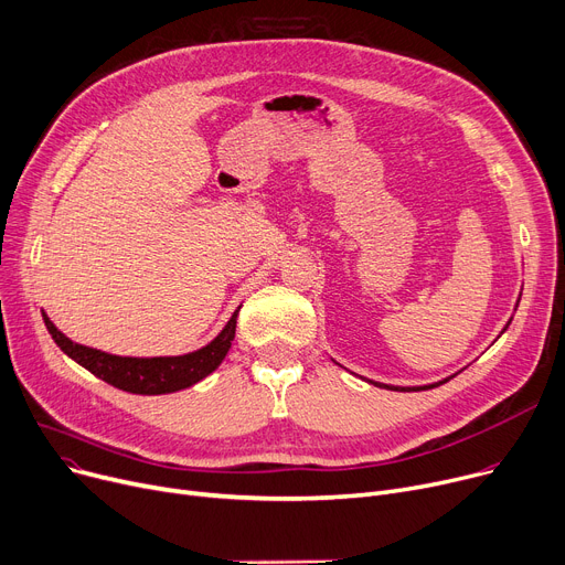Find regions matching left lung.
<instances>
[{"label": "left lung", "mask_w": 565, "mask_h": 565, "mask_svg": "<svg viewBox=\"0 0 565 565\" xmlns=\"http://www.w3.org/2000/svg\"><path fill=\"white\" fill-rule=\"evenodd\" d=\"M449 379H445V381H440V383H434V385H422V387H394V385H383V383H374V385H381V387H385V390H402V392H411V390H430V387H436V385H443V383H447Z\"/></svg>", "instance_id": "8db88e82"}]
</instances>
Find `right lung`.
I'll return each mask as SVG.
<instances>
[{
	"instance_id": "obj_1",
	"label": "right lung",
	"mask_w": 565,
	"mask_h": 565,
	"mask_svg": "<svg viewBox=\"0 0 565 565\" xmlns=\"http://www.w3.org/2000/svg\"><path fill=\"white\" fill-rule=\"evenodd\" d=\"M239 310L230 317L221 333L203 349L178 358H120L97 349L75 344L43 315L52 340L63 353H68L82 367H86L105 383L131 394H169L210 376L223 362L235 340Z\"/></svg>"
}]
</instances>
